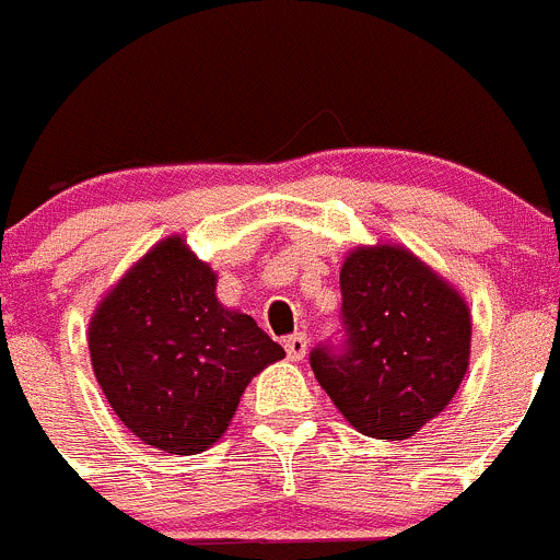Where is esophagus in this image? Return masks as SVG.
Returning a JSON list of instances; mask_svg holds the SVG:
<instances>
[{
	"mask_svg": "<svg viewBox=\"0 0 560 560\" xmlns=\"http://www.w3.org/2000/svg\"><path fill=\"white\" fill-rule=\"evenodd\" d=\"M306 348H310V339H306L304 331L290 334V337L284 339V351L292 362H301V359L306 357Z\"/></svg>",
	"mask_w": 560,
	"mask_h": 560,
	"instance_id": "esophagus-1",
	"label": "esophagus"
}]
</instances>
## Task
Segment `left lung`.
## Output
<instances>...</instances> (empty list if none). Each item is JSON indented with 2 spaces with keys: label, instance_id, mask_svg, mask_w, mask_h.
<instances>
[{
  "label": "left lung",
  "instance_id": "left-lung-1",
  "mask_svg": "<svg viewBox=\"0 0 560 560\" xmlns=\"http://www.w3.org/2000/svg\"><path fill=\"white\" fill-rule=\"evenodd\" d=\"M339 287L342 337L312 348L315 378L359 433L411 436L451 404L467 373V304L395 245L353 250Z\"/></svg>",
  "mask_w": 560,
  "mask_h": 560
}]
</instances>
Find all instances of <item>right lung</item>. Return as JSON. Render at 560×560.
Segmentation results:
<instances>
[{"mask_svg": "<svg viewBox=\"0 0 560 560\" xmlns=\"http://www.w3.org/2000/svg\"><path fill=\"white\" fill-rule=\"evenodd\" d=\"M215 273L179 237L151 248L91 320L98 386L124 425L176 456L207 451L248 381L284 357L250 315L223 310Z\"/></svg>", "mask_w": 560, "mask_h": 560, "instance_id": "1", "label": "right lung"}]
</instances>
